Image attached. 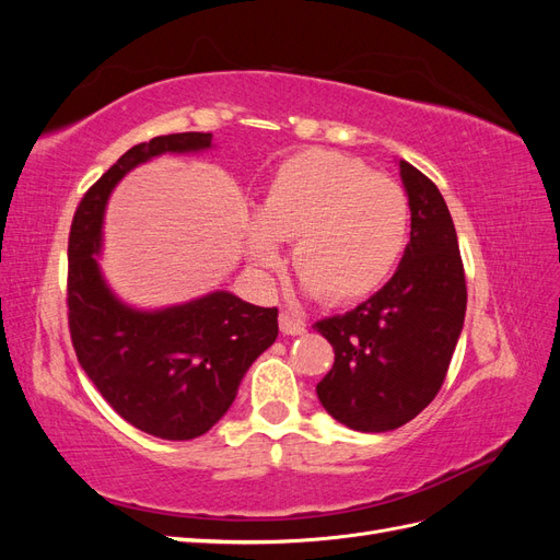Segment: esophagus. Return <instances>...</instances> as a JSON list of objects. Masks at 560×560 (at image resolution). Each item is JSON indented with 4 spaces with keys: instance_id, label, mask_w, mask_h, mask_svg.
<instances>
[{
    "instance_id": "1",
    "label": "esophagus",
    "mask_w": 560,
    "mask_h": 560,
    "mask_svg": "<svg viewBox=\"0 0 560 560\" xmlns=\"http://www.w3.org/2000/svg\"><path fill=\"white\" fill-rule=\"evenodd\" d=\"M280 331L287 336H301L306 334V322L290 313H280Z\"/></svg>"
}]
</instances>
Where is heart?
Listing matches in <instances>:
<instances>
[{
    "mask_svg": "<svg viewBox=\"0 0 560 560\" xmlns=\"http://www.w3.org/2000/svg\"><path fill=\"white\" fill-rule=\"evenodd\" d=\"M411 208L401 186L358 159L308 149L278 165L249 226L254 266L276 273V241L292 245L306 292L329 303L374 294L409 245Z\"/></svg>",
    "mask_w": 560,
    "mask_h": 560,
    "instance_id": "heart-1",
    "label": "heart"
}]
</instances>
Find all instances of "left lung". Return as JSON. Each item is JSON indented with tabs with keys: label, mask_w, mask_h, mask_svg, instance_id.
I'll return each mask as SVG.
<instances>
[{
	"label": "left lung",
	"mask_w": 560,
	"mask_h": 560,
	"mask_svg": "<svg viewBox=\"0 0 560 560\" xmlns=\"http://www.w3.org/2000/svg\"><path fill=\"white\" fill-rule=\"evenodd\" d=\"M411 208V241L383 290L346 315L315 322L334 348L317 383L327 413L358 432L413 420L444 385L467 308L465 268L444 196L399 161Z\"/></svg>",
	"instance_id": "1"
}]
</instances>
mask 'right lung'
Segmentation results:
<instances>
[{"label":"right lung","mask_w":560,"mask_h":560,"mask_svg":"<svg viewBox=\"0 0 560 560\" xmlns=\"http://www.w3.org/2000/svg\"><path fill=\"white\" fill-rule=\"evenodd\" d=\"M210 147V132H175L128 149L81 198L67 245V317L81 369L132 428L171 442L206 434L229 411L245 371L276 341L278 308L231 292L130 308L112 294L97 254L107 198L132 167Z\"/></svg>","instance_id":"1"}]
</instances>
